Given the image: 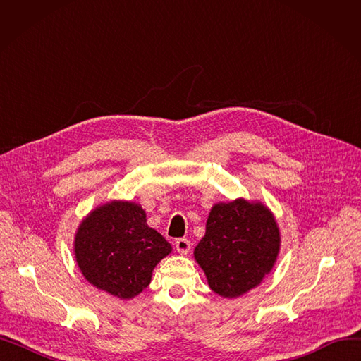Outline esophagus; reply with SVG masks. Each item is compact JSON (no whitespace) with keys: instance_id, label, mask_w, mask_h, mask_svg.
<instances>
[{"instance_id":"1","label":"esophagus","mask_w":361,"mask_h":361,"mask_svg":"<svg viewBox=\"0 0 361 361\" xmlns=\"http://www.w3.org/2000/svg\"><path fill=\"white\" fill-rule=\"evenodd\" d=\"M190 247H192L190 241H188L187 238H178L176 241V249L180 255H187L188 252H190Z\"/></svg>"}]
</instances>
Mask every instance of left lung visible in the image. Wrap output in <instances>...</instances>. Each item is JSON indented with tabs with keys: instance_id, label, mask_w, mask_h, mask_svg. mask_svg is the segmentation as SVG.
<instances>
[{
	"instance_id": "1",
	"label": "left lung",
	"mask_w": 361,
	"mask_h": 361,
	"mask_svg": "<svg viewBox=\"0 0 361 361\" xmlns=\"http://www.w3.org/2000/svg\"><path fill=\"white\" fill-rule=\"evenodd\" d=\"M279 250L281 233L272 211L260 200L238 197L212 206L193 255L211 290L237 298L272 272Z\"/></svg>"
}]
</instances>
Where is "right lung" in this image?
<instances>
[{"label": "right lung", "instance_id": "obj_1", "mask_svg": "<svg viewBox=\"0 0 361 361\" xmlns=\"http://www.w3.org/2000/svg\"><path fill=\"white\" fill-rule=\"evenodd\" d=\"M74 257L89 283L120 300L139 295L173 247L146 222L143 207L111 200L92 209L74 235Z\"/></svg>", "mask_w": 361, "mask_h": 361}]
</instances>
